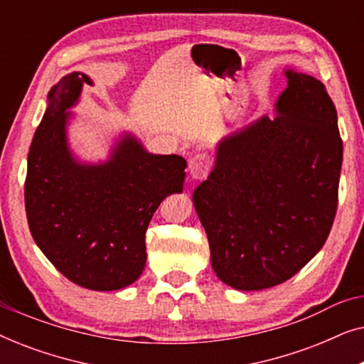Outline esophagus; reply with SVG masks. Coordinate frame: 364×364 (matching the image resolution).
Here are the masks:
<instances>
[{
  "label": "esophagus",
  "mask_w": 364,
  "mask_h": 364,
  "mask_svg": "<svg viewBox=\"0 0 364 364\" xmlns=\"http://www.w3.org/2000/svg\"><path fill=\"white\" fill-rule=\"evenodd\" d=\"M212 168V161L207 154H196L191 161H188V172H191V177L196 178V181H202L208 176Z\"/></svg>",
  "instance_id": "obj_1"
}]
</instances>
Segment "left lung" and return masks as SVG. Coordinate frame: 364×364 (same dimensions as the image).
<instances>
[{"label":"left lung","mask_w":364,"mask_h":364,"mask_svg":"<svg viewBox=\"0 0 364 364\" xmlns=\"http://www.w3.org/2000/svg\"><path fill=\"white\" fill-rule=\"evenodd\" d=\"M288 86L263 116L217 146L193 191L212 268L242 291L280 285L325 245L338 207L343 141L323 84L287 69Z\"/></svg>","instance_id":"1"}]
</instances>
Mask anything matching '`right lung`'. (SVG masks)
<instances>
[{"instance_id":"add662e5","label":"right lung","mask_w":364,"mask_h":364,"mask_svg":"<svg viewBox=\"0 0 364 364\" xmlns=\"http://www.w3.org/2000/svg\"><path fill=\"white\" fill-rule=\"evenodd\" d=\"M92 86L84 73L54 84L28 154L24 205L36 245L68 280L126 288L146 267V230L161 202L183 188L186 159L147 152L124 134L106 162L82 164L68 142L69 109Z\"/></svg>"}]
</instances>
